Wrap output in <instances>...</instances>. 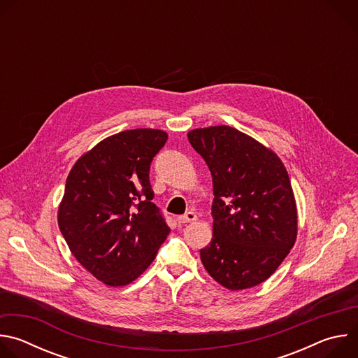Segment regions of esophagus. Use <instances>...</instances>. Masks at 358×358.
I'll list each match as a JSON object with an SVG mask.
<instances>
[{
    "label": "esophagus",
    "instance_id": "1",
    "mask_svg": "<svg viewBox=\"0 0 358 358\" xmlns=\"http://www.w3.org/2000/svg\"><path fill=\"white\" fill-rule=\"evenodd\" d=\"M177 221H178V224H188V222H194V221H196V215H195L194 213L188 211V213H185L184 215L178 217V218H177Z\"/></svg>",
    "mask_w": 358,
    "mask_h": 358
}]
</instances>
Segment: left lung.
Instances as JSON below:
<instances>
[{
  "label": "left lung",
  "instance_id": "left-lung-1",
  "mask_svg": "<svg viewBox=\"0 0 358 358\" xmlns=\"http://www.w3.org/2000/svg\"><path fill=\"white\" fill-rule=\"evenodd\" d=\"M213 176V239L199 250L206 271L224 287L265 282L297 236V208L289 174L278 155L229 127L188 131Z\"/></svg>",
  "mask_w": 358,
  "mask_h": 358
}]
</instances>
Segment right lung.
Wrapping results in <instances>:
<instances>
[{
	"instance_id": "right-lung-1",
	"label": "right lung",
	"mask_w": 358,
	"mask_h": 358,
	"mask_svg": "<svg viewBox=\"0 0 358 358\" xmlns=\"http://www.w3.org/2000/svg\"><path fill=\"white\" fill-rule=\"evenodd\" d=\"M167 138L156 129L120 131L85 152L66 178L59 229L76 261L108 286L137 279L170 234L148 180Z\"/></svg>"
}]
</instances>
